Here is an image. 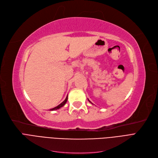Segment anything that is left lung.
<instances>
[{"label": "left lung", "instance_id": "1", "mask_svg": "<svg viewBox=\"0 0 158 158\" xmlns=\"http://www.w3.org/2000/svg\"><path fill=\"white\" fill-rule=\"evenodd\" d=\"M88 101H89V99H88ZM89 102H90V101H89Z\"/></svg>", "mask_w": 158, "mask_h": 158}]
</instances>
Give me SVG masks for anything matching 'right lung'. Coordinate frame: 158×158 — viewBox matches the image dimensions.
Masks as SVG:
<instances>
[{
  "label": "right lung",
  "mask_w": 158,
  "mask_h": 158,
  "mask_svg": "<svg viewBox=\"0 0 158 158\" xmlns=\"http://www.w3.org/2000/svg\"><path fill=\"white\" fill-rule=\"evenodd\" d=\"M67 99H68V95L67 96L66 99H64V101L63 102H62L60 105H59L58 106H56V107H54V108H52V109H50V110H57V109H59V108H61L62 106H63L65 105V103L67 102Z\"/></svg>",
  "instance_id": "right-lung-1"
}]
</instances>
